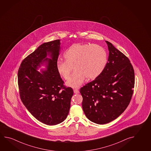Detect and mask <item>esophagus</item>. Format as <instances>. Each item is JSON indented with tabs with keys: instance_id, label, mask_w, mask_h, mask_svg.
<instances>
[{
	"instance_id": "esophagus-1",
	"label": "esophagus",
	"mask_w": 151,
	"mask_h": 151,
	"mask_svg": "<svg viewBox=\"0 0 151 151\" xmlns=\"http://www.w3.org/2000/svg\"><path fill=\"white\" fill-rule=\"evenodd\" d=\"M74 92L75 93H80V91H79V90L78 89H75L74 90Z\"/></svg>"
}]
</instances>
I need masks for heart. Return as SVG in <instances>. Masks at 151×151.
<instances>
[{"instance_id":"obj_1","label":"heart","mask_w":151,"mask_h":151,"mask_svg":"<svg viewBox=\"0 0 151 151\" xmlns=\"http://www.w3.org/2000/svg\"><path fill=\"white\" fill-rule=\"evenodd\" d=\"M64 58L65 61L56 63V69L63 78L68 80L74 67L75 72L66 82L67 86L73 88L80 86L86 77L93 80L98 77L108 62L105 49L96 44H74L65 51Z\"/></svg>"}]
</instances>
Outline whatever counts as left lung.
Instances as JSON below:
<instances>
[{
  "mask_svg": "<svg viewBox=\"0 0 151 151\" xmlns=\"http://www.w3.org/2000/svg\"><path fill=\"white\" fill-rule=\"evenodd\" d=\"M105 42L109 54L104 70L80 89L83 111L97 124L110 123L125 110L134 86V72L129 59L112 43Z\"/></svg>",
  "mask_w": 151,
  "mask_h": 151,
  "instance_id": "1",
  "label": "left lung"
}]
</instances>
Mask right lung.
<instances>
[{
    "label": "right lung",
    "instance_id": "right-lung-1",
    "mask_svg": "<svg viewBox=\"0 0 151 151\" xmlns=\"http://www.w3.org/2000/svg\"><path fill=\"white\" fill-rule=\"evenodd\" d=\"M60 44L56 40L41 45L22 61L18 73L22 102L37 120L48 125L65 119L74 93L72 88L64 86L56 69ZM43 65L46 69L37 71Z\"/></svg>",
    "mask_w": 151,
    "mask_h": 151
}]
</instances>
